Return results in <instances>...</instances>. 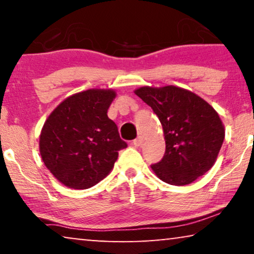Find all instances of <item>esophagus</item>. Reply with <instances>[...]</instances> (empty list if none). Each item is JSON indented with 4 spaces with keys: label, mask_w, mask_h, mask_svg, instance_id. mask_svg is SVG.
Wrapping results in <instances>:
<instances>
[{
    "label": "esophagus",
    "mask_w": 254,
    "mask_h": 254,
    "mask_svg": "<svg viewBox=\"0 0 254 254\" xmlns=\"http://www.w3.org/2000/svg\"><path fill=\"white\" fill-rule=\"evenodd\" d=\"M142 143H143V138H142L141 136H138L137 138H135V140L133 141V144L135 145V147H140V145H142Z\"/></svg>",
    "instance_id": "esophagus-1"
}]
</instances>
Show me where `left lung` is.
Wrapping results in <instances>:
<instances>
[{
	"label": "left lung",
	"instance_id": "obj_1",
	"mask_svg": "<svg viewBox=\"0 0 254 254\" xmlns=\"http://www.w3.org/2000/svg\"><path fill=\"white\" fill-rule=\"evenodd\" d=\"M134 93L154 110L162 124L165 155L151 165L159 179L170 185L185 186L213 168L225 129L210 104L175 85L141 86Z\"/></svg>",
	"mask_w": 254,
	"mask_h": 254
}]
</instances>
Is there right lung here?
I'll return each mask as SVG.
<instances>
[{"instance_id":"1","label":"right lung","mask_w":254,"mask_h":254,"mask_svg":"<svg viewBox=\"0 0 254 254\" xmlns=\"http://www.w3.org/2000/svg\"><path fill=\"white\" fill-rule=\"evenodd\" d=\"M116 97L112 89L74 93L45 121L39 136L40 156L62 185L74 190L95 186L109 176L119 150L127 147L117 125L107 117Z\"/></svg>"}]
</instances>
